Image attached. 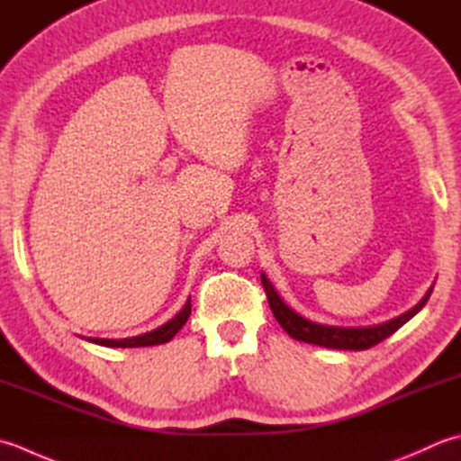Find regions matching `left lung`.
<instances>
[{
	"mask_svg": "<svg viewBox=\"0 0 461 461\" xmlns=\"http://www.w3.org/2000/svg\"><path fill=\"white\" fill-rule=\"evenodd\" d=\"M262 286H265V293L268 298V304L272 314L278 321V324L285 328V332L288 336H293L294 340L300 342H308V344H316V346H324V348H334V350H368L372 346L380 344L382 340H386L388 336L406 324L411 316H416L424 304L428 303V298L431 294V286L426 296L420 300V303L408 310L406 314H402L393 321H388L384 324H375V326H364V328H342V326H326V324H316L310 322L306 318L296 314L293 308L285 304V300L278 296L275 286L270 285V280L260 275Z\"/></svg>",
	"mask_w": 461,
	"mask_h": 461,
	"instance_id": "1",
	"label": "left lung"
}]
</instances>
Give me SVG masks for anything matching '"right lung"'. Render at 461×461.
<instances>
[{"instance_id": "add662e5", "label": "right lung", "mask_w": 461, "mask_h": 461, "mask_svg": "<svg viewBox=\"0 0 461 461\" xmlns=\"http://www.w3.org/2000/svg\"><path fill=\"white\" fill-rule=\"evenodd\" d=\"M191 314V298L186 300V304L183 306L181 312H178L173 321H168L161 328H157L153 332L133 336V338H123V340H107V338H87L93 344H101V346H109V348H139V346H157V344H165L171 340V338L181 330L185 322L189 321Z\"/></svg>"}]
</instances>
